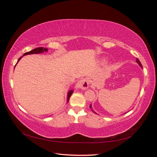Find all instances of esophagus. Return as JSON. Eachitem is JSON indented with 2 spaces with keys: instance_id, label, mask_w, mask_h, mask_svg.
<instances>
[{
  "instance_id": "obj_1",
  "label": "esophagus",
  "mask_w": 157,
  "mask_h": 157,
  "mask_svg": "<svg viewBox=\"0 0 157 157\" xmlns=\"http://www.w3.org/2000/svg\"><path fill=\"white\" fill-rule=\"evenodd\" d=\"M89 86V81L88 78H82L81 80H78L77 83L76 84V88L77 89H82V90H86Z\"/></svg>"
}]
</instances>
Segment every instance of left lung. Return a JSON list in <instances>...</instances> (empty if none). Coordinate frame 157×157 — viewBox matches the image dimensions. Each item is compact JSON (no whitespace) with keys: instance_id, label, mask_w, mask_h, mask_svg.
<instances>
[{"instance_id":"obj_1","label":"left lung","mask_w":157,"mask_h":157,"mask_svg":"<svg viewBox=\"0 0 157 157\" xmlns=\"http://www.w3.org/2000/svg\"><path fill=\"white\" fill-rule=\"evenodd\" d=\"M136 62H137V63H138V65H140V67H141V68H143V67H142V65H141V62H140V60H139V59H137H137H136ZM90 109H92V111H93V112H94V113H96V114H97V113H96V112H95V111H94V110H93V109H92V105H90Z\"/></svg>"}]
</instances>
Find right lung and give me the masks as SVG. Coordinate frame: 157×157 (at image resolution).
Returning <instances> with one entry per match:
<instances>
[{
	"label": "right lung",
	"mask_w": 157,
	"mask_h": 157,
	"mask_svg": "<svg viewBox=\"0 0 157 157\" xmlns=\"http://www.w3.org/2000/svg\"><path fill=\"white\" fill-rule=\"evenodd\" d=\"M44 52H48V48H42V47H39V48H35L34 50H32L30 51V52H26V53H25L24 54H23V56H26V55H29V54H40V53H43ZM21 58H22V57H20V58H19L18 61L21 59ZM18 61L17 62V63H18ZM17 63H16V64H17ZM14 68H15V67H14ZM73 92V90H69V91L68 92V93H67V103L69 102V98H70L71 95H72Z\"/></svg>",
	"instance_id": "1"
}]
</instances>
